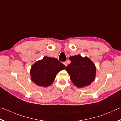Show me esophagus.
<instances>
[{
	"mask_svg": "<svg viewBox=\"0 0 121 121\" xmlns=\"http://www.w3.org/2000/svg\"><path fill=\"white\" fill-rule=\"evenodd\" d=\"M63 64L65 65V67H67V65H68V64H67V62H63Z\"/></svg>",
	"mask_w": 121,
	"mask_h": 121,
	"instance_id": "1",
	"label": "esophagus"
}]
</instances>
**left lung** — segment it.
I'll return each instance as SVG.
<instances>
[{"label":"left lung","mask_w":121,"mask_h":121,"mask_svg":"<svg viewBox=\"0 0 121 121\" xmlns=\"http://www.w3.org/2000/svg\"><path fill=\"white\" fill-rule=\"evenodd\" d=\"M71 63L66 67L72 83L78 88L91 85L95 80L96 68L95 64L87 56L83 58L79 54L70 56Z\"/></svg>","instance_id":"left-lung-1"}]
</instances>
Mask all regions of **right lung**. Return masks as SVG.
<instances>
[{"mask_svg":"<svg viewBox=\"0 0 121 121\" xmlns=\"http://www.w3.org/2000/svg\"><path fill=\"white\" fill-rule=\"evenodd\" d=\"M65 68L58 59L45 56L32 65L30 71L31 80L39 87H47L52 84L59 72Z\"/></svg>","mask_w":121,"mask_h":121,"instance_id":"obj_1","label":"right lung"}]
</instances>
